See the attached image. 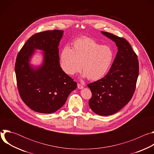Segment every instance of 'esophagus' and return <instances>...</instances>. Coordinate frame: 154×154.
<instances>
[{"instance_id": "1", "label": "esophagus", "mask_w": 154, "mask_h": 154, "mask_svg": "<svg viewBox=\"0 0 154 154\" xmlns=\"http://www.w3.org/2000/svg\"><path fill=\"white\" fill-rule=\"evenodd\" d=\"M77 88H78L79 89H82L83 88V86L82 85L80 84V83H78L77 84Z\"/></svg>"}]
</instances>
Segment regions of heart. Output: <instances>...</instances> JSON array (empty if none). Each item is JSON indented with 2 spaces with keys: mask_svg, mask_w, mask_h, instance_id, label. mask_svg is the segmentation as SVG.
<instances>
[{
  "mask_svg": "<svg viewBox=\"0 0 154 154\" xmlns=\"http://www.w3.org/2000/svg\"><path fill=\"white\" fill-rule=\"evenodd\" d=\"M114 52L108 46H102L93 39L81 37L72 44V49L65 46L60 56L63 71L70 76L84 72L83 77L91 81L102 79L110 68Z\"/></svg>",
  "mask_w": 154,
  "mask_h": 154,
  "instance_id": "1",
  "label": "heart"
}]
</instances>
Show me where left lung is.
<instances>
[{"mask_svg": "<svg viewBox=\"0 0 154 154\" xmlns=\"http://www.w3.org/2000/svg\"><path fill=\"white\" fill-rule=\"evenodd\" d=\"M115 42L118 52L109 71L102 79L88 84L92 93L89 106L96 114L116 113L132 97L139 74L138 56L125 39L101 32Z\"/></svg>", "mask_w": 154, "mask_h": 154, "instance_id": "8db88e82", "label": "left lung"}]
</instances>
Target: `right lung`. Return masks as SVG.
Masks as SVG:
<instances>
[{"mask_svg":"<svg viewBox=\"0 0 154 154\" xmlns=\"http://www.w3.org/2000/svg\"><path fill=\"white\" fill-rule=\"evenodd\" d=\"M63 31L47 30L32 36L19 52L15 63L17 87L23 101L32 110L52 113L66 102L77 83L61 69L58 47ZM34 49L45 52L44 63L35 70L29 64Z\"/></svg>","mask_w":154,"mask_h":154,"instance_id":"1","label":"right lung"}]
</instances>
